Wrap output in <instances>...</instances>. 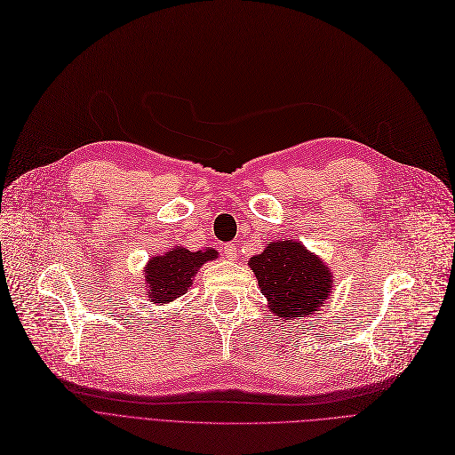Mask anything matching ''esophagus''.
<instances>
[{"instance_id": "34e87169", "label": "esophagus", "mask_w": 455, "mask_h": 455, "mask_svg": "<svg viewBox=\"0 0 455 455\" xmlns=\"http://www.w3.org/2000/svg\"><path fill=\"white\" fill-rule=\"evenodd\" d=\"M224 253H226L228 259H231V261H235L236 255H239V248H236L235 243H229V244L224 246Z\"/></svg>"}]
</instances>
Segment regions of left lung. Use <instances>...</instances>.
Wrapping results in <instances>:
<instances>
[{
	"label": "left lung",
	"mask_w": 455,
	"mask_h": 455,
	"mask_svg": "<svg viewBox=\"0 0 455 455\" xmlns=\"http://www.w3.org/2000/svg\"><path fill=\"white\" fill-rule=\"evenodd\" d=\"M268 309L281 320L315 315L333 292V272L299 241L279 239L250 257Z\"/></svg>",
	"instance_id": "obj_1"
}]
</instances>
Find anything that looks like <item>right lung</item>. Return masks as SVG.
Wrapping results in <instances>:
<instances>
[{
	"label": "right lung",
	"instance_id": "right-lung-1",
	"mask_svg": "<svg viewBox=\"0 0 455 455\" xmlns=\"http://www.w3.org/2000/svg\"><path fill=\"white\" fill-rule=\"evenodd\" d=\"M214 259H219V251L214 248L190 251L183 246H172L161 255L149 257L142 270V285L151 304L164 306L183 296L192 287V279L198 270Z\"/></svg>",
	"mask_w": 455,
	"mask_h": 455
}]
</instances>
